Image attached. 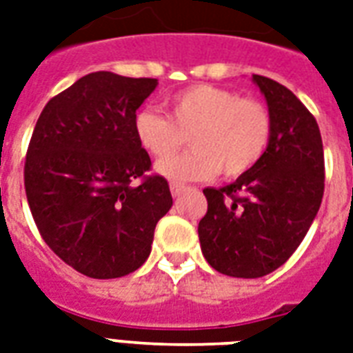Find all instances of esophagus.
<instances>
[{"instance_id": "1", "label": "esophagus", "mask_w": 353, "mask_h": 353, "mask_svg": "<svg viewBox=\"0 0 353 353\" xmlns=\"http://www.w3.org/2000/svg\"><path fill=\"white\" fill-rule=\"evenodd\" d=\"M170 192H172V196H174V198H179V196L185 192V187H183V185H177V183H172Z\"/></svg>"}]
</instances>
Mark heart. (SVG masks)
I'll list each match as a JSON object with an SVG mask.
<instances>
[{"label":"heart","mask_w":353,"mask_h":353,"mask_svg":"<svg viewBox=\"0 0 353 353\" xmlns=\"http://www.w3.org/2000/svg\"><path fill=\"white\" fill-rule=\"evenodd\" d=\"M170 117L153 109L137 112V141L155 159H165L186 141L188 152L157 165V172L176 183L198 181L216 172L228 179L244 176L265 155L272 120L255 99H242L228 88L192 85L166 101Z\"/></svg>","instance_id":"1"}]
</instances>
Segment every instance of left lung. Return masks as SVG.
Instances as JSON below:
<instances>
[{"label": "left lung", "instance_id": "1", "mask_svg": "<svg viewBox=\"0 0 353 353\" xmlns=\"http://www.w3.org/2000/svg\"><path fill=\"white\" fill-rule=\"evenodd\" d=\"M272 134L259 163L222 188H205L198 224L203 257L231 278H263L283 265L307 235L324 194V148L305 105L263 75Z\"/></svg>", "mask_w": 353, "mask_h": 353}]
</instances>
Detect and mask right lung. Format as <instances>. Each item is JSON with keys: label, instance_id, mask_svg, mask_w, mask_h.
<instances>
[{"label": "right lung", "instance_id": "1", "mask_svg": "<svg viewBox=\"0 0 353 353\" xmlns=\"http://www.w3.org/2000/svg\"><path fill=\"white\" fill-rule=\"evenodd\" d=\"M157 79L94 72L46 103L26 157V194L40 235L61 259L94 279L144 265L155 225L172 207L168 181L146 176L137 109ZM134 179H142L133 185Z\"/></svg>", "mask_w": 353, "mask_h": 353}]
</instances>
